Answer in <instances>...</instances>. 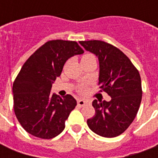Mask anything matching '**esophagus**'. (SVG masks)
Instances as JSON below:
<instances>
[{
  "label": "esophagus",
  "instance_id": "esophagus-1",
  "mask_svg": "<svg viewBox=\"0 0 158 158\" xmlns=\"http://www.w3.org/2000/svg\"><path fill=\"white\" fill-rule=\"evenodd\" d=\"M86 103V101H85V100H82V99H79L78 100V105H79V106H83L85 105Z\"/></svg>",
  "mask_w": 158,
  "mask_h": 158
}]
</instances>
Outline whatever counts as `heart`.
<instances>
[{
    "label": "heart",
    "mask_w": 158,
    "mask_h": 158,
    "mask_svg": "<svg viewBox=\"0 0 158 158\" xmlns=\"http://www.w3.org/2000/svg\"><path fill=\"white\" fill-rule=\"evenodd\" d=\"M90 57H94V56L91 55V54H85V55H84L82 56L81 62L85 61V60H87V59L90 58ZM85 89H86L85 86L82 85V86H80V88H79V90H80V91H85Z\"/></svg>",
    "instance_id": "1"
}]
</instances>
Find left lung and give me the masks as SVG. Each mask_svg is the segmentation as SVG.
I'll list each match as a JSON object with an SVG mask.
<instances>
[{"instance_id":"left-lung-1","label":"left lung","mask_w":158,"mask_h":158,"mask_svg":"<svg viewBox=\"0 0 158 158\" xmlns=\"http://www.w3.org/2000/svg\"><path fill=\"white\" fill-rule=\"evenodd\" d=\"M79 44L98 57V85L101 91L111 96L110 102L93 101L96 113L87 124L98 135L116 137L129 128L138 113L142 98L139 73L123 52L108 43L88 40Z\"/></svg>"}]
</instances>
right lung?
Here are the masks:
<instances>
[{
  "label": "right lung",
  "instance_id": "obj_1",
  "mask_svg": "<svg viewBox=\"0 0 158 158\" xmlns=\"http://www.w3.org/2000/svg\"><path fill=\"white\" fill-rule=\"evenodd\" d=\"M83 53L76 41L51 40L23 65L12 85L13 106L19 122L29 134L52 139L62 132L77 102L71 95L63 98L52 95L51 89L67 60Z\"/></svg>",
  "mask_w": 158,
  "mask_h": 158
}]
</instances>
